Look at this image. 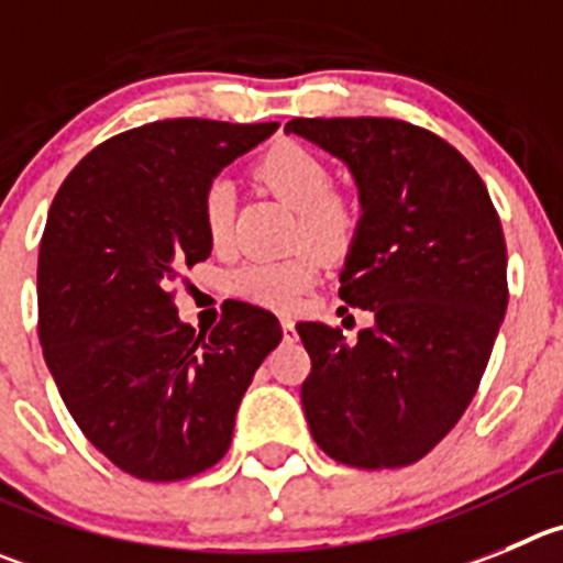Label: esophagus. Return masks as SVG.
Wrapping results in <instances>:
<instances>
[{
    "label": "esophagus",
    "mask_w": 563,
    "mask_h": 563,
    "mask_svg": "<svg viewBox=\"0 0 563 563\" xmlns=\"http://www.w3.org/2000/svg\"><path fill=\"white\" fill-rule=\"evenodd\" d=\"M280 328H283V339H286V341H291L294 335H297V333H294V319L291 317H280Z\"/></svg>",
    "instance_id": "obj_1"
}]
</instances>
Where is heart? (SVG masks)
I'll return each instance as SVG.
<instances>
[{
    "label": "heart",
    "instance_id": "b5f03b06",
    "mask_svg": "<svg viewBox=\"0 0 563 563\" xmlns=\"http://www.w3.org/2000/svg\"><path fill=\"white\" fill-rule=\"evenodd\" d=\"M266 191L297 208V244H313L328 257H344L361 233V202L350 191L333 188L330 166L297 141H277L252 163ZM233 222V194L224 183H210L202 194V224L213 246H224ZM319 255L302 250L283 261H252L230 275V288L255 306L291 311L317 283Z\"/></svg>",
    "mask_w": 563,
    "mask_h": 563
}]
</instances>
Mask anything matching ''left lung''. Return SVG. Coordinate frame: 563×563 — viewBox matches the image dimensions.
Returning a JSON list of instances; mask_svg holds the SVG:
<instances>
[{
	"label": "left lung",
	"instance_id": "1",
	"mask_svg": "<svg viewBox=\"0 0 563 563\" xmlns=\"http://www.w3.org/2000/svg\"><path fill=\"white\" fill-rule=\"evenodd\" d=\"M353 172L364 222L339 297L375 324L299 322L311 355L302 408L339 464L424 459L475 397L508 306L506 239L486 186L455 146L400 119H291Z\"/></svg>",
	"mask_w": 563,
	"mask_h": 563
}]
</instances>
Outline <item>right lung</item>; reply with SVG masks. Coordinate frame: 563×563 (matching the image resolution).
<instances>
[{
    "label": "right lung",
    "instance_id": "1",
    "mask_svg": "<svg viewBox=\"0 0 563 563\" xmlns=\"http://www.w3.org/2000/svg\"><path fill=\"white\" fill-rule=\"evenodd\" d=\"M277 130L163 119L77 163L38 250V335L93 448L152 483L224 459L252 375L280 344L275 313L233 302L210 333L180 322L175 283L210 255L202 194Z\"/></svg>",
    "mask_w": 563,
    "mask_h": 563
}]
</instances>
